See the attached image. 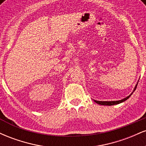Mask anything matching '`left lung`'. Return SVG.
<instances>
[{"instance_id":"obj_1","label":"left lung","mask_w":146,"mask_h":146,"mask_svg":"<svg viewBox=\"0 0 146 146\" xmlns=\"http://www.w3.org/2000/svg\"><path fill=\"white\" fill-rule=\"evenodd\" d=\"M139 82V81H138ZM138 84V83H137ZM137 84H136V86H135V88H134L133 91L132 92V93L130 95H129L128 97H126V98L122 99V100H117V101H97V100H94V102H95V103L98 104L100 105H104V106H113V105H115V104H119L120 103H122V102H125V100H127L128 99L130 98V96H131L132 93H133V92L135 91V90H136V88L137 86Z\"/></svg>"}]
</instances>
